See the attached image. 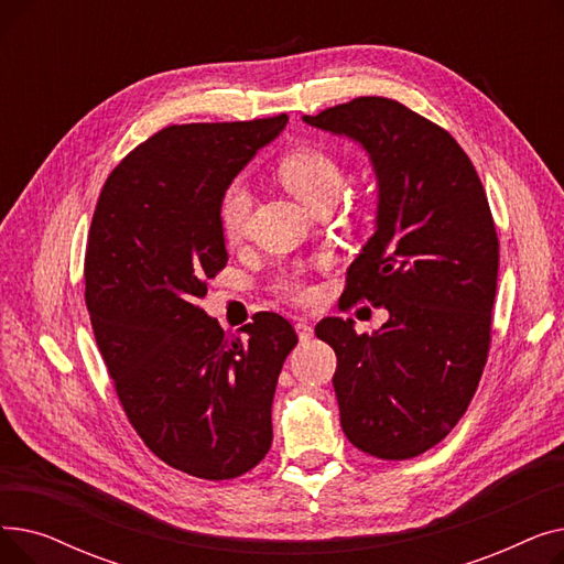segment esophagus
I'll list each match as a JSON object with an SVG mask.
<instances>
[{
  "mask_svg": "<svg viewBox=\"0 0 564 564\" xmlns=\"http://www.w3.org/2000/svg\"><path fill=\"white\" fill-rule=\"evenodd\" d=\"M294 329H297V336H300L302 343H308V340L315 336L313 327H311V324H308L306 319H300L297 324H294Z\"/></svg>",
  "mask_w": 564,
  "mask_h": 564,
  "instance_id": "esophagus-1",
  "label": "esophagus"
}]
</instances>
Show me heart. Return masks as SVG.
<instances>
[{
    "label": "heart",
    "mask_w": 564,
    "mask_h": 564,
    "mask_svg": "<svg viewBox=\"0 0 564 564\" xmlns=\"http://www.w3.org/2000/svg\"><path fill=\"white\" fill-rule=\"evenodd\" d=\"M279 175L283 185L294 194L300 203H304L308 210L322 205L334 203L343 189V166L340 162L315 145H300L288 151L279 162ZM251 189L242 183L235 181L226 187L219 200V226L226 240H237L242 237L249 215H251ZM276 292L288 300L302 302L306 300L308 288L300 272H285L274 283Z\"/></svg>",
    "instance_id": "heart-1"
}]
</instances>
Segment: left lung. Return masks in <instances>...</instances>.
Returning a JSON list of instances; mask_svg holds the SVG:
<instances>
[{"mask_svg":"<svg viewBox=\"0 0 564 564\" xmlns=\"http://www.w3.org/2000/svg\"><path fill=\"white\" fill-rule=\"evenodd\" d=\"M357 141L377 177L375 232L347 270L343 308L389 311L375 334L324 317L338 357L345 436L379 459L416 457L464 416L491 340L498 237L480 177L459 143L404 105L366 96L304 116Z\"/></svg>","mask_w":564,"mask_h":564,"instance_id":"obj_1","label":"left lung"}]
</instances>
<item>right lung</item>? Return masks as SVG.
I'll return each instance as SVG.
<instances>
[{
	"mask_svg": "<svg viewBox=\"0 0 564 564\" xmlns=\"http://www.w3.org/2000/svg\"><path fill=\"white\" fill-rule=\"evenodd\" d=\"M285 123L164 128L111 171L88 232L84 297L118 400L148 448L203 480L242 476L270 451L279 372L297 345L276 313L235 338L198 306L228 262L221 194Z\"/></svg>",
	"mask_w": 564,
	"mask_h": 564,
	"instance_id": "right-lung-1",
	"label": "right lung"
}]
</instances>
